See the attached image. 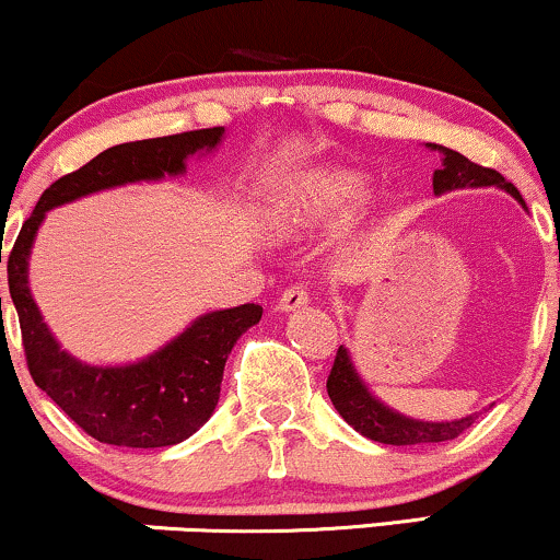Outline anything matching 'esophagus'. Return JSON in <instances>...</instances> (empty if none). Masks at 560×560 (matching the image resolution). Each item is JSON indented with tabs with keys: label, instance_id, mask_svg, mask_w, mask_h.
<instances>
[{
	"label": "esophagus",
	"instance_id": "obj_1",
	"mask_svg": "<svg viewBox=\"0 0 560 560\" xmlns=\"http://www.w3.org/2000/svg\"><path fill=\"white\" fill-rule=\"evenodd\" d=\"M310 301V288L304 285V282H296V285L285 288V291L280 293L278 299V310L282 312H293V310H301V306Z\"/></svg>",
	"mask_w": 560,
	"mask_h": 560
}]
</instances>
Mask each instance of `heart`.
I'll use <instances>...</instances> for the list:
<instances>
[{
  "instance_id": "heart-1",
  "label": "heart",
  "mask_w": 560,
  "mask_h": 560,
  "mask_svg": "<svg viewBox=\"0 0 560 560\" xmlns=\"http://www.w3.org/2000/svg\"><path fill=\"white\" fill-rule=\"evenodd\" d=\"M368 190V179L349 168H325L304 177L282 206V219L293 224H312L336 217L357 203Z\"/></svg>"
}]
</instances>
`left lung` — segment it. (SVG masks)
Wrapping results in <instances>:
<instances>
[{
    "mask_svg": "<svg viewBox=\"0 0 560 560\" xmlns=\"http://www.w3.org/2000/svg\"><path fill=\"white\" fill-rule=\"evenodd\" d=\"M436 148V144H431ZM444 153L442 168L433 172V192L442 196V192L457 190V187H481V185H498L502 190L511 192L513 198L524 203V198L518 196L516 187L511 182L502 179L500 172L494 168L479 166V163L468 161L466 155L455 153V150L439 148ZM328 397L332 401L341 418L347 420L354 431H360L362 436L373 439L381 444H433V442H450L457 439L463 431L474 425L476 416L452 420V423H423V420H410L399 412L383 407L378 399L370 397V392L364 388L360 375L351 368V360L347 349L338 347L336 360H332L330 375H328Z\"/></svg>",
    "mask_w": 560,
    "mask_h": 560,
    "instance_id": "left-lung-1",
    "label": "left lung"
}]
</instances>
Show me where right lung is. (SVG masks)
I'll return each mask as SVG.
<instances>
[{
    "label": "right lung",
    "mask_w": 560,
    "mask_h": 560,
    "mask_svg": "<svg viewBox=\"0 0 560 560\" xmlns=\"http://www.w3.org/2000/svg\"><path fill=\"white\" fill-rule=\"evenodd\" d=\"M222 131V127L182 131L103 150L44 190L8 256L10 296L18 310L31 378L81 431L103 444L150 450L172 447L192 436L211 418L228 354L237 338L259 323L261 306L241 304L203 314L168 347L137 364L90 368L68 357L42 323L28 291L31 243L44 213L55 206L105 187L185 172L187 155L213 148Z\"/></svg>",
    "instance_id": "obj_1"
}]
</instances>
